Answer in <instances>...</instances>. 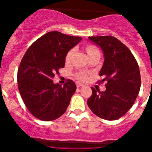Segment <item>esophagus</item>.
Instances as JSON below:
<instances>
[{
    "mask_svg": "<svg viewBox=\"0 0 152 152\" xmlns=\"http://www.w3.org/2000/svg\"><path fill=\"white\" fill-rule=\"evenodd\" d=\"M76 86H77L78 88H79V87L83 86V84H82V83H76Z\"/></svg>",
    "mask_w": 152,
    "mask_h": 152,
    "instance_id": "34e87169",
    "label": "esophagus"
}]
</instances>
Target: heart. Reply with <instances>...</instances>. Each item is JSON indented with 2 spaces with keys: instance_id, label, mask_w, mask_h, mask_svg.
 <instances>
[{
  "instance_id": "1",
  "label": "heart",
  "mask_w": 152,
  "mask_h": 152,
  "mask_svg": "<svg viewBox=\"0 0 152 152\" xmlns=\"http://www.w3.org/2000/svg\"><path fill=\"white\" fill-rule=\"evenodd\" d=\"M86 52H87V54H88V55H89V54L96 53V52H99V50L97 49L96 47H94L93 46H87V48H86ZM73 53H74V49H71L69 50V52H68L67 54H66V61H70V59L71 58V56H72ZM77 77H78V78H79L80 80H84L85 78H86V75L83 74H81L78 75Z\"/></svg>"
}]
</instances>
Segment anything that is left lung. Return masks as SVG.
<instances>
[{"instance_id":"obj_1","label":"left lung","mask_w":152,"mask_h":152,"mask_svg":"<svg viewBox=\"0 0 152 152\" xmlns=\"http://www.w3.org/2000/svg\"><path fill=\"white\" fill-rule=\"evenodd\" d=\"M88 39L100 46L104 53V61L99 76L106 83L105 91L92 87V95L87 104L99 117L116 120L132 107L139 94V65L131 50L114 36H90Z\"/></svg>"}]
</instances>
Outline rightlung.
<instances>
[{
    "mask_svg": "<svg viewBox=\"0 0 152 152\" xmlns=\"http://www.w3.org/2000/svg\"><path fill=\"white\" fill-rule=\"evenodd\" d=\"M82 38L58 31L40 37L28 48L18 67V90L28 110L35 117L53 121L66 112L76 86L68 79L64 86L53 83L55 74L64 67L66 54Z\"/></svg>",
    "mask_w": 152,
    "mask_h": 152,
    "instance_id": "obj_1",
    "label": "right lung"
}]
</instances>
